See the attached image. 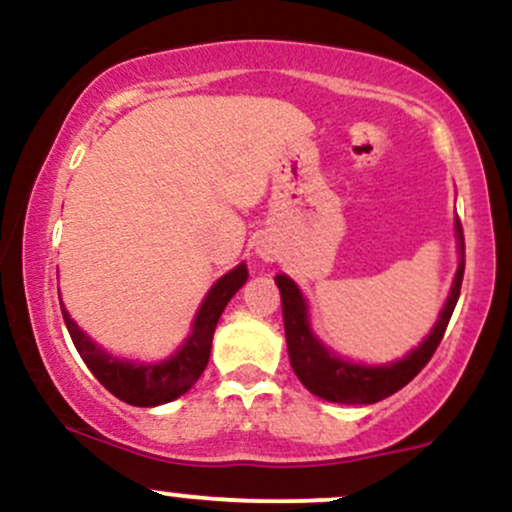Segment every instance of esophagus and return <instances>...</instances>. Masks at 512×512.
<instances>
[{"label":"esophagus","instance_id":"obj_1","mask_svg":"<svg viewBox=\"0 0 512 512\" xmlns=\"http://www.w3.org/2000/svg\"><path fill=\"white\" fill-rule=\"evenodd\" d=\"M255 255L260 257L262 262H274L276 257H279V250H276V245L269 238H260L255 243Z\"/></svg>","mask_w":512,"mask_h":512}]
</instances>
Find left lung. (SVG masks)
<instances>
[{
  "mask_svg": "<svg viewBox=\"0 0 512 512\" xmlns=\"http://www.w3.org/2000/svg\"><path fill=\"white\" fill-rule=\"evenodd\" d=\"M455 243H457V272L452 276V286L443 308H440L436 325L426 334L424 342L407 351L402 358L385 363L351 361L339 356L325 342L317 339L310 325L308 298L298 289L296 281L289 274H276L274 281L281 293V313H284L286 346L293 373L308 387L313 395L334 404H375L380 399L395 395L411 378H416L428 358L438 349L448 327L452 310L460 298L462 276H464V238L460 219H455Z\"/></svg>",
  "mask_w": 512,
  "mask_h": 512,
  "instance_id": "obj_1",
  "label": "left lung"
}]
</instances>
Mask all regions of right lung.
<instances>
[{
  "instance_id": "1",
  "label": "right lung",
  "mask_w": 512,
  "mask_h": 512,
  "mask_svg": "<svg viewBox=\"0 0 512 512\" xmlns=\"http://www.w3.org/2000/svg\"><path fill=\"white\" fill-rule=\"evenodd\" d=\"M248 281V264L240 262L231 272L214 281L207 291L202 305L197 308L192 330L187 339L178 346L175 354L158 361H142V358H125L105 351L101 344L93 342L88 334L72 320L69 310L64 308L60 298V308L69 337L84 358V363L98 378L105 390L113 392L117 399L132 404V407H158L185 395L204 373L211 354V339H214L216 322L236 293Z\"/></svg>"
}]
</instances>
